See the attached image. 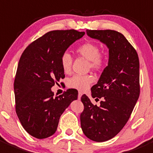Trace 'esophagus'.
<instances>
[{"instance_id": "esophagus-1", "label": "esophagus", "mask_w": 153, "mask_h": 153, "mask_svg": "<svg viewBox=\"0 0 153 153\" xmlns=\"http://www.w3.org/2000/svg\"><path fill=\"white\" fill-rule=\"evenodd\" d=\"M81 95H82V93H81V92H78V99H81Z\"/></svg>"}]
</instances>
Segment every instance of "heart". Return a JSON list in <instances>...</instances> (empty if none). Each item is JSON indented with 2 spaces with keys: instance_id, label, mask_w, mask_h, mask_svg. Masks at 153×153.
<instances>
[{
  "instance_id": "b5f03b06",
  "label": "heart",
  "mask_w": 153,
  "mask_h": 153,
  "mask_svg": "<svg viewBox=\"0 0 153 153\" xmlns=\"http://www.w3.org/2000/svg\"><path fill=\"white\" fill-rule=\"evenodd\" d=\"M77 54L88 60L89 68L99 70L105 66L106 57L100 53V48L97 44L87 42L81 44L75 50ZM72 57L68 52L63 54L60 58L62 69L63 72L69 73L72 66ZM94 78L91 75H75L68 80V86L70 88L76 89L80 91L87 90L93 82Z\"/></svg>"
}]
</instances>
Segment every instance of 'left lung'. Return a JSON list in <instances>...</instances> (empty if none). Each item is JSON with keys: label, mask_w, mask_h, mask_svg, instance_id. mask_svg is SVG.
Listing matches in <instances>:
<instances>
[{"label": "left lung", "mask_w": 153, "mask_h": 153, "mask_svg": "<svg viewBox=\"0 0 153 153\" xmlns=\"http://www.w3.org/2000/svg\"><path fill=\"white\" fill-rule=\"evenodd\" d=\"M89 36L106 44L109 60L92 96L102 99L93 105L83 95L84 111L80 115L84 134L92 140H110L123 129L130 118L140 95L139 58L134 47L120 33L111 30H87Z\"/></svg>", "instance_id": "obj_1"}]
</instances>
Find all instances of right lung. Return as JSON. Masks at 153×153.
I'll use <instances>...</instances> for the list:
<instances>
[{
	"label": "right lung",
	"mask_w": 153,
	"mask_h": 153,
	"mask_svg": "<svg viewBox=\"0 0 153 153\" xmlns=\"http://www.w3.org/2000/svg\"><path fill=\"white\" fill-rule=\"evenodd\" d=\"M84 33L74 29L49 31L21 56L14 81L16 111L25 131L36 138L54 134L61 114L78 98L75 89L54 96L51 88L65 78L61 56Z\"/></svg>",
	"instance_id": "obj_1"
}]
</instances>
